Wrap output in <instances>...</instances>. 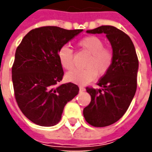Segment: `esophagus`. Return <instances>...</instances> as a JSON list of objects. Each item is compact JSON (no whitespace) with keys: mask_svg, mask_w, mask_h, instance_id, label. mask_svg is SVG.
<instances>
[{"mask_svg":"<svg viewBox=\"0 0 152 152\" xmlns=\"http://www.w3.org/2000/svg\"><path fill=\"white\" fill-rule=\"evenodd\" d=\"M79 89H80V92H83V91H85V90H86V89H85L84 87H82V86H80Z\"/></svg>","mask_w":152,"mask_h":152,"instance_id":"obj_1","label":"esophagus"}]
</instances>
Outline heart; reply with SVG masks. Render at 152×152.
Segmentation results:
<instances>
[{"label": "heart", "instance_id": "b5f03b06", "mask_svg": "<svg viewBox=\"0 0 152 152\" xmlns=\"http://www.w3.org/2000/svg\"><path fill=\"white\" fill-rule=\"evenodd\" d=\"M80 49L89 53V58L85 63L86 68L76 69L66 74L69 81L79 85H86L96 78L97 75L102 76L108 72L113 63L114 55L110 49L105 48V43L96 36H89L78 41ZM58 58L64 69L74 67L73 50L67 45H63L58 51Z\"/></svg>", "mask_w": 152, "mask_h": 152}]
</instances>
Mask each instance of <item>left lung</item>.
Returning a JSON list of instances; mask_svg holds the SVG:
<instances>
[{"mask_svg": "<svg viewBox=\"0 0 152 152\" xmlns=\"http://www.w3.org/2000/svg\"><path fill=\"white\" fill-rule=\"evenodd\" d=\"M88 33H105L112 45L114 59L98 86L86 87L91 102L84 108L86 121L94 127H105L119 121L130 105L137 89L138 59L130 37L113 26H101Z\"/></svg>", "mask_w": 152, "mask_h": 152, "instance_id": "obj_1", "label": "left lung"}]
</instances>
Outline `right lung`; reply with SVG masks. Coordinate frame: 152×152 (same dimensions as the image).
Segmentation results:
<instances>
[{"instance_id":"add662e5","label":"right lung","mask_w":152,"mask_h":152,"mask_svg":"<svg viewBox=\"0 0 152 152\" xmlns=\"http://www.w3.org/2000/svg\"><path fill=\"white\" fill-rule=\"evenodd\" d=\"M82 31L40 27L29 31L17 48L12 66L15 99L34 124H58L65 105L78 94L79 87L73 83L58 86L64 74L58 51Z\"/></svg>"}]
</instances>
